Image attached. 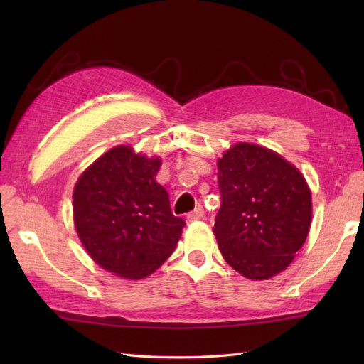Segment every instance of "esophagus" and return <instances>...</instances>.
Segmentation results:
<instances>
[{
  "label": "esophagus",
  "mask_w": 364,
  "mask_h": 364,
  "mask_svg": "<svg viewBox=\"0 0 364 364\" xmlns=\"http://www.w3.org/2000/svg\"><path fill=\"white\" fill-rule=\"evenodd\" d=\"M203 219V208L202 206H197L194 211L188 214V220L189 222H196V220H200Z\"/></svg>",
  "instance_id": "1"
}]
</instances>
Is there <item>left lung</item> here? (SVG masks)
<instances>
[{
    "mask_svg": "<svg viewBox=\"0 0 364 364\" xmlns=\"http://www.w3.org/2000/svg\"><path fill=\"white\" fill-rule=\"evenodd\" d=\"M222 197L214 235L223 259L249 280L288 267L311 225V191L280 154L239 142L218 161Z\"/></svg>",
    "mask_w": 364,
    "mask_h": 364,
    "instance_id": "obj_1",
    "label": "left lung"
}]
</instances>
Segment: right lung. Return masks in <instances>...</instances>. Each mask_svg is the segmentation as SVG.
<instances>
[{"label": "right lung", "mask_w": 364, "mask_h": 364, "mask_svg": "<svg viewBox=\"0 0 364 364\" xmlns=\"http://www.w3.org/2000/svg\"><path fill=\"white\" fill-rule=\"evenodd\" d=\"M159 158L119 145L84 170L73 191V220L98 266L127 280L153 274L180 241L181 218L156 183Z\"/></svg>", "instance_id": "add662e5"}]
</instances>
